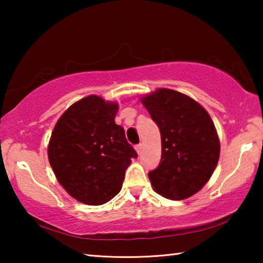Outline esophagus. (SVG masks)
Wrapping results in <instances>:
<instances>
[{
    "instance_id": "1",
    "label": "esophagus",
    "mask_w": 263,
    "mask_h": 263,
    "mask_svg": "<svg viewBox=\"0 0 263 263\" xmlns=\"http://www.w3.org/2000/svg\"><path fill=\"white\" fill-rule=\"evenodd\" d=\"M135 148H136V151H137V153L140 154L141 151H142V145H141V144H138V145H136Z\"/></svg>"
}]
</instances>
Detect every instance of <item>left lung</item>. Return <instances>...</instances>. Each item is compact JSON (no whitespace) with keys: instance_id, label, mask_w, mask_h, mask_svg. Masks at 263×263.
<instances>
[{"instance_id":"8db88e82","label":"left lung","mask_w":263,"mask_h":263,"mask_svg":"<svg viewBox=\"0 0 263 263\" xmlns=\"http://www.w3.org/2000/svg\"><path fill=\"white\" fill-rule=\"evenodd\" d=\"M141 102L161 135V160L148 173L151 183L164 198H188L203 188L219 160L212 119L197 102L172 89H158Z\"/></svg>"}]
</instances>
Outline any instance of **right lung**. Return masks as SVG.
Returning a JSON list of instances; mask_svg holds the SVG:
<instances>
[{"label":"right lung","mask_w":263,"mask_h":263,"mask_svg":"<svg viewBox=\"0 0 263 263\" xmlns=\"http://www.w3.org/2000/svg\"><path fill=\"white\" fill-rule=\"evenodd\" d=\"M118 104L91 95L65 111L48 144V160L65 190L88 205L109 202L122 189L126 168L138 157L115 123Z\"/></svg>","instance_id":"add662e5"}]
</instances>
